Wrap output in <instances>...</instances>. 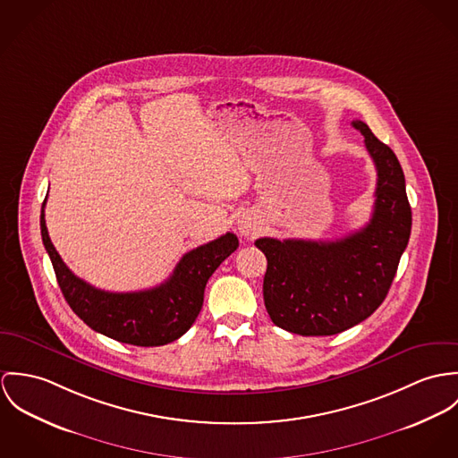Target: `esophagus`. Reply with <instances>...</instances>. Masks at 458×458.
I'll use <instances>...</instances> for the list:
<instances>
[{
    "instance_id": "esophagus-1",
    "label": "esophagus",
    "mask_w": 458,
    "mask_h": 458,
    "mask_svg": "<svg viewBox=\"0 0 458 458\" xmlns=\"http://www.w3.org/2000/svg\"><path fill=\"white\" fill-rule=\"evenodd\" d=\"M237 226H239V233L242 237H246V239H251V237L256 235V232H258V225L254 223L251 217H241Z\"/></svg>"
}]
</instances>
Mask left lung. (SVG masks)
Instances as JSON below:
<instances>
[{
	"mask_svg": "<svg viewBox=\"0 0 458 458\" xmlns=\"http://www.w3.org/2000/svg\"><path fill=\"white\" fill-rule=\"evenodd\" d=\"M365 137L376 170L370 221L337 241L258 239L267 256L263 301L274 325L299 335H334L367 319L395 277L411 235L406 179L395 153L370 128L353 121Z\"/></svg>",
	"mask_w": 458,
	"mask_h": 458,
	"instance_id": "obj_1",
	"label": "left lung"
}]
</instances>
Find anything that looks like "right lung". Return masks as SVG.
Returning <instances> with one entry per match:
<instances>
[{
  "label": "right lung",
  "mask_w": 458,
  "mask_h": 458,
  "mask_svg": "<svg viewBox=\"0 0 458 458\" xmlns=\"http://www.w3.org/2000/svg\"><path fill=\"white\" fill-rule=\"evenodd\" d=\"M42 204V241L51 258L57 284L72 310L95 332L133 346H163L184 335L204 304L205 284L214 270L239 248L233 233L184 254L174 274L159 286L112 293L77 277L52 246Z\"/></svg>",
  "instance_id": "add662e5"
}]
</instances>
